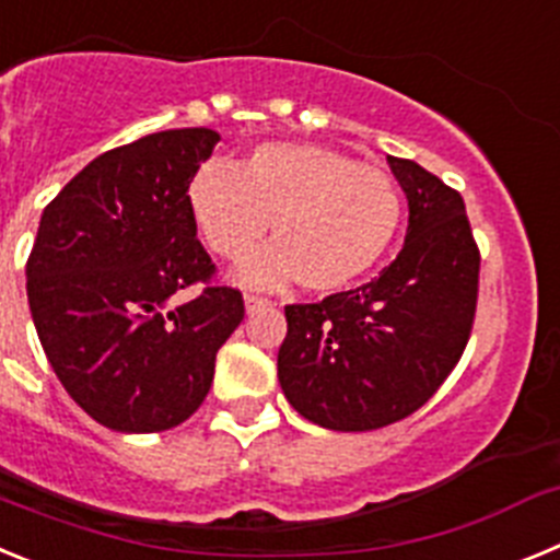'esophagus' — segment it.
I'll return each mask as SVG.
<instances>
[{"label": "esophagus", "mask_w": 560, "mask_h": 560, "mask_svg": "<svg viewBox=\"0 0 560 560\" xmlns=\"http://www.w3.org/2000/svg\"><path fill=\"white\" fill-rule=\"evenodd\" d=\"M266 305H269V300H266V296H257V294H246V296H244L246 314H255V311L266 308Z\"/></svg>", "instance_id": "1"}]
</instances>
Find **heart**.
Instances as JSON below:
<instances>
[{
    "mask_svg": "<svg viewBox=\"0 0 560 560\" xmlns=\"http://www.w3.org/2000/svg\"><path fill=\"white\" fill-rule=\"evenodd\" d=\"M192 221L224 260H244L271 224L277 244L241 269L249 285L294 280L330 294L368 275L393 246L404 205L387 173L311 142H266L237 173L201 167L187 190Z\"/></svg>",
    "mask_w": 560,
    "mask_h": 560,
    "instance_id": "b5f03b06",
    "label": "heart"
}]
</instances>
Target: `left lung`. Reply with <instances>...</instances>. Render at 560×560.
Wrapping results in <instances>:
<instances>
[{"instance_id": "1", "label": "left lung", "mask_w": 560, "mask_h": 560, "mask_svg": "<svg viewBox=\"0 0 560 560\" xmlns=\"http://www.w3.org/2000/svg\"><path fill=\"white\" fill-rule=\"evenodd\" d=\"M409 201L404 249L375 280L285 305L277 378L291 407L334 432H370L420 409L457 368L474 328L479 249L463 196L387 156Z\"/></svg>"}]
</instances>
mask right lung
Instances as JSON below:
<instances>
[{
  "label": "right lung",
  "mask_w": 560,
  "mask_h": 560,
  "mask_svg": "<svg viewBox=\"0 0 560 560\" xmlns=\"http://www.w3.org/2000/svg\"><path fill=\"white\" fill-rule=\"evenodd\" d=\"M221 137L171 128L89 162L42 212L27 303L78 407L114 432H165L201 407L244 296L212 283L187 190ZM190 284L199 295L176 306Z\"/></svg>",
  "instance_id": "add662e5"
}]
</instances>
